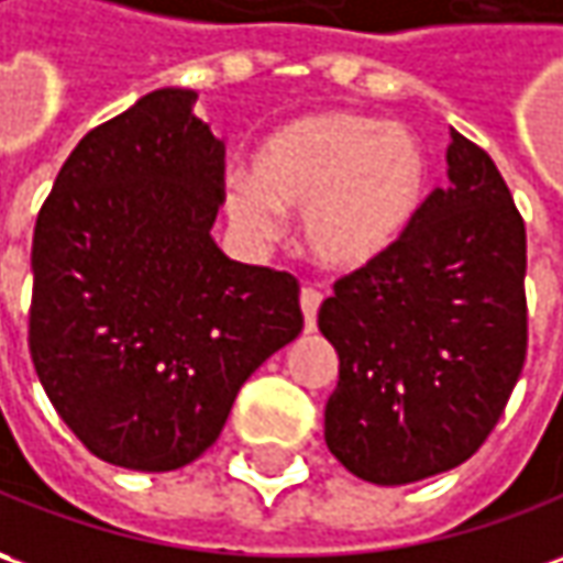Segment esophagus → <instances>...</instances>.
<instances>
[{
	"instance_id": "obj_1",
	"label": "esophagus",
	"mask_w": 563,
	"mask_h": 563,
	"mask_svg": "<svg viewBox=\"0 0 563 563\" xmlns=\"http://www.w3.org/2000/svg\"><path fill=\"white\" fill-rule=\"evenodd\" d=\"M298 301H301V313H305V330L313 332V327H317V311H320V301H323L320 289H313V286H301V296H298Z\"/></svg>"
}]
</instances>
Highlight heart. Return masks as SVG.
<instances>
[{
  "mask_svg": "<svg viewBox=\"0 0 563 563\" xmlns=\"http://www.w3.org/2000/svg\"><path fill=\"white\" fill-rule=\"evenodd\" d=\"M428 194V156L404 122L330 110L277 129L252 175L228 181L224 206L243 233L267 240L277 212H301L298 240L313 265L361 271L407 236Z\"/></svg>",
  "mask_w": 563,
  "mask_h": 563,
  "instance_id": "b5f03b06",
  "label": "heart"
}]
</instances>
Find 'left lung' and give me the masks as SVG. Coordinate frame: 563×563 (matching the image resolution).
I'll return each instance as SVG.
<instances>
[{"label":"left lung","mask_w":563,"mask_h":563,"mask_svg":"<svg viewBox=\"0 0 563 563\" xmlns=\"http://www.w3.org/2000/svg\"><path fill=\"white\" fill-rule=\"evenodd\" d=\"M450 187L428 194L407 236L335 280L320 332L339 351L327 446L394 487L472 459L527 357V231L508 185L453 132Z\"/></svg>","instance_id":"1"}]
</instances>
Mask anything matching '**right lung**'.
Masks as SVG:
<instances>
[{
  "instance_id": "add662e5",
  "label": "right lung",
  "mask_w": 563,
  "mask_h": 563,
  "mask_svg": "<svg viewBox=\"0 0 563 563\" xmlns=\"http://www.w3.org/2000/svg\"><path fill=\"white\" fill-rule=\"evenodd\" d=\"M194 101L151 91L91 129L33 231L36 376L95 456L135 472L202 456L240 385L305 327L292 274L231 262L209 233L224 144Z\"/></svg>"
}]
</instances>
